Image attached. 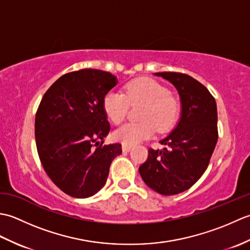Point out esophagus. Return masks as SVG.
Returning a JSON list of instances; mask_svg holds the SVG:
<instances>
[{"label": "esophagus", "mask_w": 250, "mask_h": 250, "mask_svg": "<svg viewBox=\"0 0 250 250\" xmlns=\"http://www.w3.org/2000/svg\"><path fill=\"white\" fill-rule=\"evenodd\" d=\"M131 149H132V146H129V145H122V151L129 152Z\"/></svg>", "instance_id": "obj_1"}]
</instances>
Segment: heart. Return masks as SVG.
Instances as JSON below:
<instances>
[{
    "label": "heart",
    "mask_w": 250,
    "mask_h": 250,
    "mask_svg": "<svg viewBox=\"0 0 250 250\" xmlns=\"http://www.w3.org/2000/svg\"><path fill=\"white\" fill-rule=\"evenodd\" d=\"M143 105L141 122H129L114 131L113 139L124 145H135L149 139L156 129L164 133L176 125L180 116L178 100L155 79L142 77L128 83L125 92L108 91L104 95L103 109L114 125H119L128 114L129 106Z\"/></svg>",
    "instance_id": "b5f03b06"
}]
</instances>
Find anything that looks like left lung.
I'll list each match as a JSON object with an SVG mask.
<instances>
[{"instance_id":"1","label":"left lung","mask_w":250,"mask_h":250,"mask_svg":"<svg viewBox=\"0 0 250 250\" xmlns=\"http://www.w3.org/2000/svg\"><path fill=\"white\" fill-rule=\"evenodd\" d=\"M172 83L182 100L176 128L160 143L163 149H148L139 171L145 184L163 195L177 194L198 182L206 171L218 140L217 106L205 86L187 74L155 73Z\"/></svg>"}]
</instances>
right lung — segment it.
Instances as JSON below:
<instances>
[{
  "label": "right lung",
  "instance_id": "add662e5",
  "mask_svg": "<svg viewBox=\"0 0 250 250\" xmlns=\"http://www.w3.org/2000/svg\"><path fill=\"white\" fill-rule=\"evenodd\" d=\"M117 79L108 72L83 68L64 74L45 92L35 116L37 152L58 188L84 199L104 187L121 144L104 145L109 124L103 99Z\"/></svg>",
  "mask_w": 250,
  "mask_h": 250
}]
</instances>
